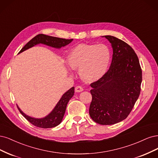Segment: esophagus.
<instances>
[{"instance_id":"obj_1","label":"esophagus","mask_w":158,"mask_h":158,"mask_svg":"<svg viewBox=\"0 0 158 158\" xmlns=\"http://www.w3.org/2000/svg\"><path fill=\"white\" fill-rule=\"evenodd\" d=\"M75 92H77V93H80V92H82V91L83 90V88L81 86H77L75 89Z\"/></svg>"}]
</instances>
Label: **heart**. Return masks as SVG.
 Masks as SVG:
<instances>
[{"label":"heart","mask_w":158,"mask_h":158,"mask_svg":"<svg viewBox=\"0 0 158 158\" xmlns=\"http://www.w3.org/2000/svg\"><path fill=\"white\" fill-rule=\"evenodd\" d=\"M111 59L110 50L104 44H81L73 48L67 57L68 64L79 69L81 78L86 83L100 79L106 72Z\"/></svg>","instance_id":"obj_1"}]
</instances>
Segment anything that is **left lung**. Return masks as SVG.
I'll return each mask as SVG.
<instances>
[{
    "mask_svg": "<svg viewBox=\"0 0 158 158\" xmlns=\"http://www.w3.org/2000/svg\"><path fill=\"white\" fill-rule=\"evenodd\" d=\"M105 37L113 48L109 70L91 83L89 114L100 125H113L126 119L140 93L142 69L135 50L123 40Z\"/></svg>",
    "mask_w": 158,
    "mask_h": 158,
    "instance_id": "8db88e82",
    "label": "left lung"
}]
</instances>
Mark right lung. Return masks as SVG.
I'll return each mask as SVG.
<instances>
[{
    "label": "right lung",
    "instance_id": "obj_1",
    "mask_svg": "<svg viewBox=\"0 0 158 158\" xmlns=\"http://www.w3.org/2000/svg\"><path fill=\"white\" fill-rule=\"evenodd\" d=\"M73 40V39H65L58 37H55L52 36H48L47 35L44 34H39L37 36L33 37L31 40L25 44L24 47L20 50L19 53L22 52L24 50L31 48L33 46L36 45L39 43H42L44 44H47L48 46H50L54 48H61L62 47L68 44ZM74 94V87H72L69 90H68L65 94H63L62 97L61 98L58 104L56 106L54 109L50 114H48L47 117H45L42 119H35L29 117L23 114L21 111L18 106V109L19 110V112L29 122H30L32 125L35 127H39V128H52L58 125L63 119L64 115L66 106L68 103L69 100L72 98Z\"/></svg>",
    "mask_w": 158,
    "mask_h": 158
}]
</instances>
